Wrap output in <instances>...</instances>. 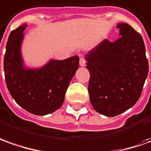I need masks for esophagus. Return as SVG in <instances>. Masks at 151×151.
Instances as JSON below:
<instances>
[{
  "instance_id": "34e87169",
  "label": "esophagus",
  "mask_w": 151,
  "mask_h": 151,
  "mask_svg": "<svg viewBox=\"0 0 151 151\" xmlns=\"http://www.w3.org/2000/svg\"><path fill=\"white\" fill-rule=\"evenodd\" d=\"M80 65L81 66H85L86 65V60H85V58H81V59H80Z\"/></svg>"
}]
</instances>
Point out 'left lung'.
Segmentation results:
<instances>
[{
	"label": "left lung",
	"mask_w": 151,
	"mask_h": 151,
	"mask_svg": "<svg viewBox=\"0 0 151 151\" xmlns=\"http://www.w3.org/2000/svg\"><path fill=\"white\" fill-rule=\"evenodd\" d=\"M117 28V41L103 40L85 58L90 75V103L107 117L124 113L137 103L149 71L141 34L125 23H118Z\"/></svg>",
	"instance_id": "8db88e82"
}]
</instances>
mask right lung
<instances>
[{
  "label": "right lung",
  "instance_id": "obj_1",
  "mask_svg": "<svg viewBox=\"0 0 151 151\" xmlns=\"http://www.w3.org/2000/svg\"><path fill=\"white\" fill-rule=\"evenodd\" d=\"M28 24L10 33L6 42L4 71L7 88L19 105L29 113L43 116L62 107L66 89L79 67V57L51 59L40 67H29L22 56Z\"/></svg>",
  "mask_w": 151,
  "mask_h": 151
}]
</instances>
